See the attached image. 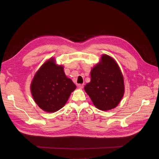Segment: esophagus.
Instances as JSON below:
<instances>
[{
	"label": "esophagus",
	"instance_id": "1",
	"mask_svg": "<svg viewBox=\"0 0 159 159\" xmlns=\"http://www.w3.org/2000/svg\"><path fill=\"white\" fill-rule=\"evenodd\" d=\"M77 87L80 89H82L84 87V84H79L77 85Z\"/></svg>",
	"mask_w": 159,
	"mask_h": 159
}]
</instances>
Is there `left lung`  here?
Returning <instances> with one entry per match:
<instances>
[{
  "instance_id": "1",
  "label": "left lung",
  "mask_w": 159,
  "mask_h": 159,
  "mask_svg": "<svg viewBox=\"0 0 159 159\" xmlns=\"http://www.w3.org/2000/svg\"><path fill=\"white\" fill-rule=\"evenodd\" d=\"M91 80L84 87L94 106L103 111L116 107L125 91L124 80L120 67L111 57L104 55L90 72Z\"/></svg>"
}]
</instances>
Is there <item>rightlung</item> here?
Here are the masks:
<instances>
[{
    "mask_svg": "<svg viewBox=\"0 0 159 159\" xmlns=\"http://www.w3.org/2000/svg\"><path fill=\"white\" fill-rule=\"evenodd\" d=\"M76 85L68 79L61 65L53 59L45 62L35 74L31 85L33 98L43 111L53 112L62 108Z\"/></svg>",
    "mask_w": 159,
    "mask_h": 159,
    "instance_id": "right-lung-1",
    "label": "right lung"
}]
</instances>
